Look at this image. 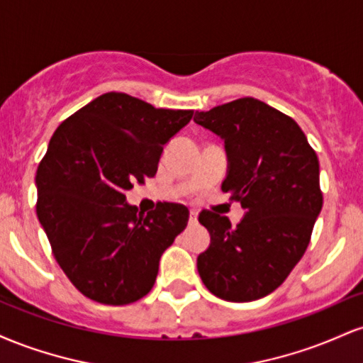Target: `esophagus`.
Returning <instances> with one entry per match:
<instances>
[{
	"label": "esophagus",
	"instance_id": "obj_1",
	"mask_svg": "<svg viewBox=\"0 0 363 363\" xmlns=\"http://www.w3.org/2000/svg\"><path fill=\"white\" fill-rule=\"evenodd\" d=\"M196 222H198V211L191 210L189 211V223H196Z\"/></svg>",
	"mask_w": 363,
	"mask_h": 363
}]
</instances>
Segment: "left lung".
<instances>
[{"label": "left lung", "mask_w": 363, "mask_h": 363, "mask_svg": "<svg viewBox=\"0 0 363 363\" xmlns=\"http://www.w3.org/2000/svg\"><path fill=\"white\" fill-rule=\"evenodd\" d=\"M194 121L225 140L222 191L245 210L237 227L199 213L211 237L198 256L199 277L223 301H257L286 280L311 242L323 208L318 155L290 116L252 97L196 112Z\"/></svg>", "instance_id": "1"}]
</instances>
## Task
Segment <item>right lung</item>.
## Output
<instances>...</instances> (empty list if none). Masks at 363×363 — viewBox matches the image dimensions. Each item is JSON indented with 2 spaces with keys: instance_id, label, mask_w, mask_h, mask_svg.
Wrapping results in <instances>:
<instances>
[{
  "instance_id": "right-lung-1",
  "label": "right lung",
  "mask_w": 363,
  "mask_h": 363,
  "mask_svg": "<svg viewBox=\"0 0 363 363\" xmlns=\"http://www.w3.org/2000/svg\"><path fill=\"white\" fill-rule=\"evenodd\" d=\"M191 118L109 91L54 131L37 169L35 210L57 264L85 297L126 306L152 290L189 210L164 201L141 213L124 193L155 176L164 145Z\"/></svg>"
}]
</instances>
